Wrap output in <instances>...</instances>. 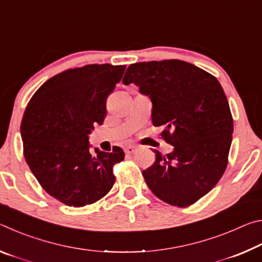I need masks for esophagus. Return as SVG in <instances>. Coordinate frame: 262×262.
<instances>
[{
	"mask_svg": "<svg viewBox=\"0 0 262 262\" xmlns=\"http://www.w3.org/2000/svg\"><path fill=\"white\" fill-rule=\"evenodd\" d=\"M135 149H136L135 145H127V147L125 148V152L130 155V154H133V152L135 151Z\"/></svg>",
	"mask_w": 262,
	"mask_h": 262,
	"instance_id": "esophagus-1",
	"label": "esophagus"
}]
</instances>
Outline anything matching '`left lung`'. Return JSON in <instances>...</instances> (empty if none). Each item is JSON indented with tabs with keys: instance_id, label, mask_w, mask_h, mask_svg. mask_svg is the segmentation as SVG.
Returning <instances> with one entry per match:
<instances>
[{
	"instance_id": "obj_1",
	"label": "left lung",
	"mask_w": 262,
	"mask_h": 262,
	"mask_svg": "<svg viewBox=\"0 0 262 262\" xmlns=\"http://www.w3.org/2000/svg\"><path fill=\"white\" fill-rule=\"evenodd\" d=\"M152 101L154 126L173 145L142 172L151 192L180 208L200 200L219 183L228 165L233 120L223 88L206 70L181 60L130 64L122 79Z\"/></svg>"
}]
</instances>
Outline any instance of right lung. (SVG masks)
Here are the masks:
<instances>
[{
	"label": "right lung",
	"mask_w": 262,
	"mask_h": 262,
	"mask_svg": "<svg viewBox=\"0 0 262 262\" xmlns=\"http://www.w3.org/2000/svg\"><path fill=\"white\" fill-rule=\"evenodd\" d=\"M125 69L105 63L64 70L26 106L20 123L25 161L41 187L69 207L92 205L113 187V166L125 152L115 147L92 155L89 134L103 125L106 99Z\"/></svg>",
	"instance_id": "add662e5"
}]
</instances>
